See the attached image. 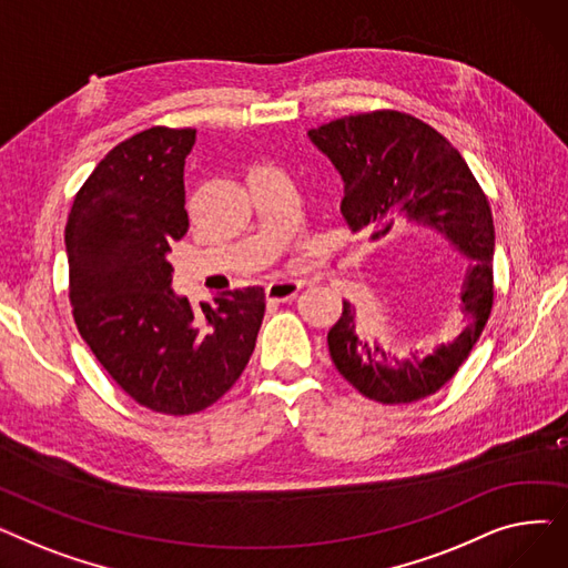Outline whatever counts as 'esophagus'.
<instances>
[{
  "instance_id": "34e87169",
  "label": "esophagus",
  "mask_w": 568,
  "mask_h": 568,
  "mask_svg": "<svg viewBox=\"0 0 568 568\" xmlns=\"http://www.w3.org/2000/svg\"><path fill=\"white\" fill-rule=\"evenodd\" d=\"M302 290V281L294 278H276L266 285V296L274 302H290Z\"/></svg>"
}]
</instances>
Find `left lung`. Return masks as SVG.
Here are the masks:
<instances>
[{
    "label": "left lung",
    "mask_w": 568,
    "mask_h": 568,
    "mask_svg": "<svg viewBox=\"0 0 568 568\" xmlns=\"http://www.w3.org/2000/svg\"><path fill=\"white\" fill-rule=\"evenodd\" d=\"M308 140L343 179L341 214L373 242L414 225L439 234L467 260L460 285V334L426 356H396L368 336L356 308L343 302L326 343L338 373L356 392L384 405L422 400L449 382L479 341L493 308L495 225L488 197L458 149L405 112L352 114L311 129Z\"/></svg>",
    "instance_id": "obj_1"
}]
</instances>
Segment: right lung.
<instances>
[{"mask_svg":"<svg viewBox=\"0 0 568 568\" xmlns=\"http://www.w3.org/2000/svg\"><path fill=\"white\" fill-rule=\"evenodd\" d=\"M193 129H146L119 142L78 191L67 223L69 300L101 366L142 407L195 414L244 373L264 290L191 308L172 285L170 244L189 230L184 165Z\"/></svg>","mask_w":568,"mask_h":568,"instance_id":"obj_1","label":"right lung"}]
</instances>
